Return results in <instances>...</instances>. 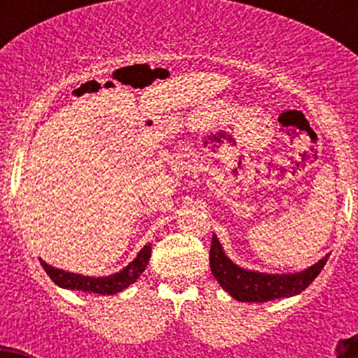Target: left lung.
Segmentation results:
<instances>
[{"mask_svg":"<svg viewBox=\"0 0 358 358\" xmlns=\"http://www.w3.org/2000/svg\"><path fill=\"white\" fill-rule=\"evenodd\" d=\"M329 255L296 273H262L237 266L223 251L218 237L213 234L209 249V266L220 286L237 301L265 303L277 298H289L305 291L326 265Z\"/></svg>","mask_w":358,"mask_h":358,"instance_id":"1","label":"left lung"}]
</instances>
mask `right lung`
Listing matches in <instances>:
<instances>
[{"label": "right lung", "mask_w": 358, "mask_h": 358, "mask_svg": "<svg viewBox=\"0 0 358 358\" xmlns=\"http://www.w3.org/2000/svg\"><path fill=\"white\" fill-rule=\"evenodd\" d=\"M150 251H152V248H150V244H147L128 266H124L121 272L107 277L79 275V273H72L66 272V270L55 268V266L48 265V263H45L43 259H39V263H41L45 272L50 275V279H52L57 286L64 287V289L95 292V294H117L119 291L126 289L129 284H133L140 275H142V272L145 270L147 263H149L150 259Z\"/></svg>", "instance_id": "obj_1"}]
</instances>
